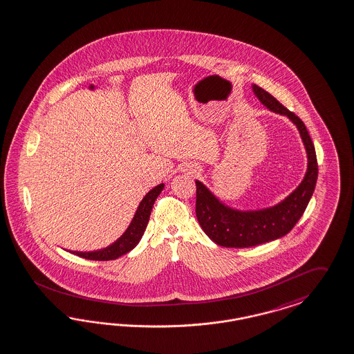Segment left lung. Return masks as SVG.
Masks as SVG:
<instances>
[{
    "label": "left lung",
    "mask_w": 354,
    "mask_h": 354,
    "mask_svg": "<svg viewBox=\"0 0 354 354\" xmlns=\"http://www.w3.org/2000/svg\"><path fill=\"white\" fill-rule=\"evenodd\" d=\"M253 92L273 113L286 115L301 133L307 152V171L299 186L282 202L268 209L240 211L222 203L209 189L196 181V219L209 239L225 248H248L272 241L288 234L301 219L307 207L317 180V160L308 131L294 113L279 104L270 93L253 85Z\"/></svg>",
    "instance_id": "1"
}]
</instances>
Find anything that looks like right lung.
Returning <instances> with one entry per match:
<instances>
[{
  "mask_svg": "<svg viewBox=\"0 0 354 354\" xmlns=\"http://www.w3.org/2000/svg\"><path fill=\"white\" fill-rule=\"evenodd\" d=\"M162 189H164V183H160L158 186H155L151 192L147 193V196L143 198V201L140 202L139 207L136 209L133 219L130 223L129 228L126 230V232L120 236L117 241H114L111 245L100 249V250H93V252L72 250L71 253L82 257V259H86V260H93V261H110V260H115L120 256L129 253L139 244L142 236L145 234L153 203L158 199V194L162 192Z\"/></svg>",
  "mask_w": 354,
  "mask_h": 354,
  "instance_id": "right-lung-1",
  "label": "right lung"
}]
</instances>
